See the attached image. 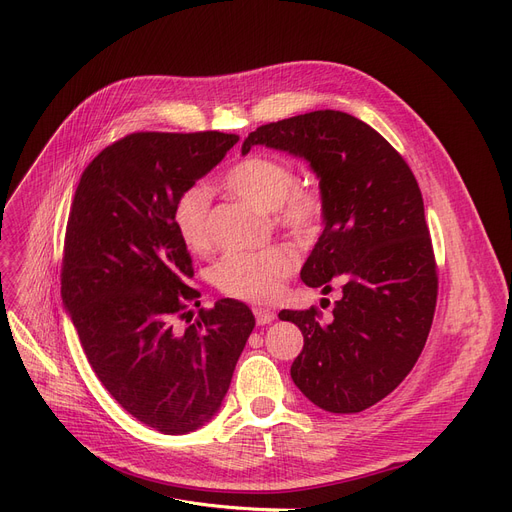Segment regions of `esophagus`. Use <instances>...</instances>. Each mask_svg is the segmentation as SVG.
<instances>
[{"label": "esophagus", "mask_w": 512, "mask_h": 512, "mask_svg": "<svg viewBox=\"0 0 512 512\" xmlns=\"http://www.w3.org/2000/svg\"><path fill=\"white\" fill-rule=\"evenodd\" d=\"M253 313H255V319H257V324H259V326H267V324H272V321L276 319V313H274L272 309L255 307V309H253Z\"/></svg>", "instance_id": "34e87169"}]
</instances>
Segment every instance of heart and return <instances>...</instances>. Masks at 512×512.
Here are the masks:
<instances>
[{"mask_svg": "<svg viewBox=\"0 0 512 512\" xmlns=\"http://www.w3.org/2000/svg\"><path fill=\"white\" fill-rule=\"evenodd\" d=\"M230 191L263 211H276L278 222L292 230L311 228L321 211L319 195L311 188L294 186V172L282 159L270 155H251L226 174ZM209 191L193 184L178 195L172 222L188 249L201 251L209 242L207 230ZM297 270V257L286 247H267L261 251L230 253L215 270V284L234 299L251 303H272L284 280Z\"/></svg>", "mask_w": 512, "mask_h": 512, "instance_id": "b5f03b06", "label": "heart"}]
</instances>
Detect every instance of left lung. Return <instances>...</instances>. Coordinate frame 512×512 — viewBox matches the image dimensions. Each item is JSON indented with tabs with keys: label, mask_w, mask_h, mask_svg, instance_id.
<instances>
[{
	"label": "left lung",
	"mask_w": 512,
	"mask_h": 512,
	"mask_svg": "<svg viewBox=\"0 0 512 512\" xmlns=\"http://www.w3.org/2000/svg\"><path fill=\"white\" fill-rule=\"evenodd\" d=\"M255 145L307 161L319 180L324 232L301 280L340 286L330 317L280 311L305 338L290 378L328 413L365 411L407 378L432 328L438 276L419 184L380 132L344 112L259 126L242 155Z\"/></svg>",
	"instance_id": "obj_1"
}]
</instances>
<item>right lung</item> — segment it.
<instances>
[{
  "mask_svg": "<svg viewBox=\"0 0 512 512\" xmlns=\"http://www.w3.org/2000/svg\"><path fill=\"white\" fill-rule=\"evenodd\" d=\"M238 141L224 132H137L80 176L64 242L62 301L97 378L161 434L195 432L220 411L255 317L234 299L199 307L172 209Z\"/></svg>",
  "mask_w": 512,
  "mask_h": 512,
  "instance_id": "obj_1",
  "label": "right lung"
}]
</instances>
